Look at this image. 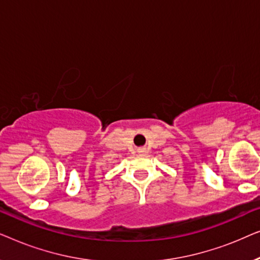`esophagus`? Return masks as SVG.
<instances>
[{
  "instance_id": "1",
  "label": "esophagus",
  "mask_w": 260,
  "mask_h": 260,
  "mask_svg": "<svg viewBox=\"0 0 260 260\" xmlns=\"http://www.w3.org/2000/svg\"><path fill=\"white\" fill-rule=\"evenodd\" d=\"M138 152H140V154H145L147 150H145V148H140V149H138Z\"/></svg>"
}]
</instances>
